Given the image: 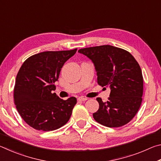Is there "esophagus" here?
Instances as JSON below:
<instances>
[{
  "mask_svg": "<svg viewBox=\"0 0 161 161\" xmlns=\"http://www.w3.org/2000/svg\"><path fill=\"white\" fill-rule=\"evenodd\" d=\"M87 99H88V98L84 97H80L78 98V100L79 101H81V102H82V101H86Z\"/></svg>",
  "mask_w": 161,
  "mask_h": 161,
  "instance_id": "obj_1",
  "label": "esophagus"
}]
</instances>
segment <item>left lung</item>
Instances as JSON below:
<instances>
[{
  "label": "left lung",
  "mask_w": 161,
  "mask_h": 161,
  "mask_svg": "<svg viewBox=\"0 0 161 161\" xmlns=\"http://www.w3.org/2000/svg\"><path fill=\"white\" fill-rule=\"evenodd\" d=\"M78 52L94 62L97 82L109 86L107 102L100 97L99 108L93 114L95 121L103 126H124L136 116L142 102L143 78L139 64L129 52L111 45L86 47Z\"/></svg>",
  "instance_id": "8db88e82"
}]
</instances>
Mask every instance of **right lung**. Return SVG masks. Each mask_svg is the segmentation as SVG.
Here are the masks:
<instances>
[{
    "instance_id": "add662e5",
    "label": "right lung",
    "mask_w": 161,
    "mask_h": 161,
    "mask_svg": "<svg viewBox=\"0 0 161 161\" xmlns=\"http://www.w3.org/2000/svg\"><path fill=\"white\" fill-rule=\"evenodd\" d=\"M71 50L42 52L28 58L19 69L14 86V103L24 121L38 130L63 126L77 103L75 97L63 100L53 91L65 62L76 53Z\"/></svg>"
}]
</instances>
